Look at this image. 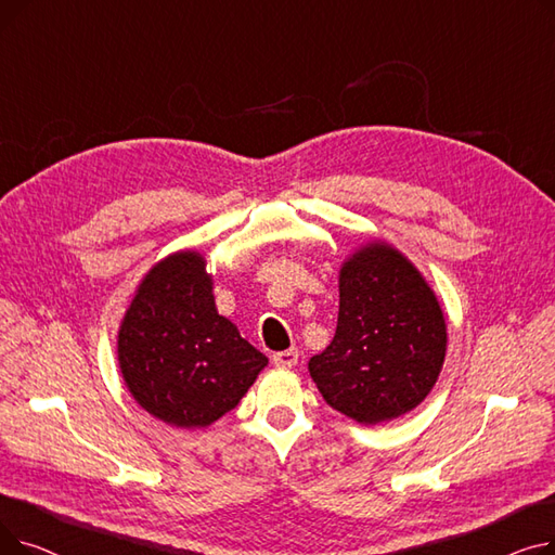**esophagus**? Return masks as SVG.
Returning a JSON list of instances; mask_svg holds the SVG:
<instances>
[{
    "label": "esophagus",
    "mask_w": 555,
    "mask_h": 555,
    "mask_svg": "<svg viewBox=\"0 0 555 555\" xmlns=\"http://www.w3.org/2000/svg\"><path fill=\"white\" fill-rule=\"evenodd\" d=\"M272 362L276 366H285V369H293L299 362V351L297 348H287V351H279L272 356Z\"/></svg>",
    "instance_id": "esophagus-1"
}]
</instances>
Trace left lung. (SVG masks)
I'll list each match as a JSON object with an SVG mask.
<instances>
[{"label":"left lung","instance_id":"1","mask_svg":"<svg viewBox=\"0 0 555 555\" xmlns=\"http://www.w3.org/2000/svg\"><path fill=\"white\" fill-rule=\"evenodd\" d=\"M446 344V319L425 279L402 254L377 243L341 268L337 331L308 369L333 410L375 425L425 400Z\"/></svg>","mask_w":555,"mask_h":555}]
</instances>
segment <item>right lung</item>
Listing matches in <instances>:
<instances>
[{"mask_svg": "<svg viewBox=\"0 0 555 555\" xmlns=\"http://www.w3.org/2000/svg\"><path fill=\"white\" fill-rule=\"evenodd\" d=\"M119 364L145 412L207 427L241 402L268 358L218 314L204 258L180 251L139 285L119 331Z\"/></svg>", "mask_w": 555, "mask_h": 555, "instance_id": "1", "label": "right lung"}]
</instances>
